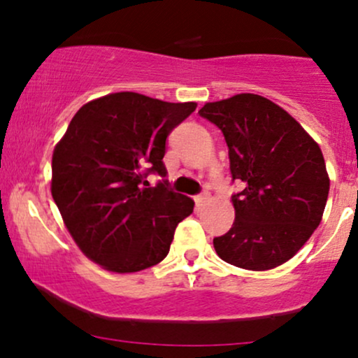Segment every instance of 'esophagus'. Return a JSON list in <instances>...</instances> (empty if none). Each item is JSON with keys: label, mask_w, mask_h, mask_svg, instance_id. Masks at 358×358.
Here are the masks:
<instances>
[{"label": "esophagus", "mask_w": 358, "mask_h": 358, "mask_svg": "<svg viewBox=\"0 0 358 358\" xmlns=\"http://www.w3.org/2000/svg\"><path fill=\"white\" fill-rule=\"evenodd\" d=\"M208 200H210V193H208V192H202V193H200V195L195 196L196 207H203V205H207Z\"/></svg>", "instance_id": "obj_1"}]
</instances>
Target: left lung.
I'll list each match as a JSON object with an SVG mask.
<instances>
[{
    "instance_id": "8db88e82",
    "label": "left lung",
    "mask_w": 358,
    "mask_h": 358,
    "mask_svg": "<svg viewBox=\"0 0 358 358\" xmlns=\"http://www.w3.org/2000/svg\"><path fill=\"white\" fill-rule=\"evenodd\" d=\"M224 134L236 220L213 239L222 261L249 271L289 261L322 222L330 180L315 139L285 109L257 94L207 102L199 110Z\"/></svg>"
}]
</instances>
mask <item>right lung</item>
Here are the masks:
<instances>
[{
    "label": "right lung",
    "mask_w": 358,
    "mask_h": 358,
    "mask_svg": "<svg viewBox=\"0 0 358 358\" xmlns=\"http://www.w3.org/2000/svg\"><path fill=\"white\" fill-rule=\"evenodd\" d=\"M195 102L116 92L77 110L53 150L52 196L82 252L113 273H136L166 257L193 200L166 180V138ZM162 180L150 187L145 176Z\"/></svg>",
    "instance_id": "right-lung-1"
}]
</instances>
